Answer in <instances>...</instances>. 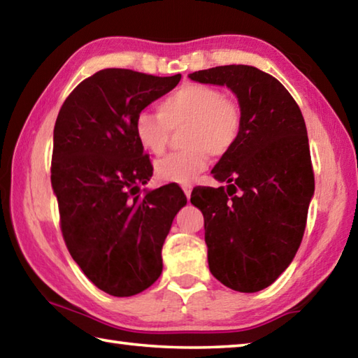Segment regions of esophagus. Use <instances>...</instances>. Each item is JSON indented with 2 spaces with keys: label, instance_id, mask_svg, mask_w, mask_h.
<instances>
[{
  "label": "esophagus",
  "instance_id": "esophagus-1",
  "mask_svg": "<svg viewBox=\"0 0 358 358\" xmlns=\"http://www.w3.org/2000/svg\"><path fill=\"white\" fill-rule=\"evenodd\" d=\"M181 189L185 191V194H186V197H187V199L191 197V192H192V185H189V183H183V185H181Z\"/></svg>",
  "mask_w": 358,
  "mask_h": 358
}]
</instances>
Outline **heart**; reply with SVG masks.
Wrapping results in <instances>:
<instances>
[{"label": "heart", "mask_w": 358, "mask_h": 358, "mask_svg": "<svg viewBox=\"0 0 358 358\" xmlns=\"http://www.w3.org/2000/svg\"><path fill=\"white\" fill-rule=\"evenodd\" d=\"M185 124V150L166 156L156 164V175L171 183H189L208 164L210 153L222 156L237 143L243 128V113L234 99L207 83H186L157 102V113L137 112L134 136L147 153L161 156L171 129Z\"/></svg>", "instance_id": "obj_1"}]
</instances>
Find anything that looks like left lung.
<instances>
[{
    "label": "left lung",
    "mask_w": 358,
    "mask_h": 358,
    "mask_svg": "<svg viewBox=\"0 0 358 358\" xmlns=\"http://www.w3.org/2000/svg\"><path fill=\"white\" fill-rule=\"evenodd\" d=\"M189 78L226 85L243 113L237 143L211 171L227 187H194L191 203L203 213L211 275L257 292L287 268L305 234L314 194L305 120L281 82L252 66H216Z\"/></svg>",
    "instance_id": "8db88e82"
}]
</instances>
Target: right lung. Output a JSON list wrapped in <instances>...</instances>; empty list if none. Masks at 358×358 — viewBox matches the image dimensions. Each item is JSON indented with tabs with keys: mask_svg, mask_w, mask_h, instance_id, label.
Instances as JSON below:
<instances>
[{
	"mask_svg": "<svg viewBox=\"0 0 358 358\" xmlns=\"http://www.w3.org/2000/svg\"><path fill=\"white\" fill-rule=\"evenodd\" d=\"M180 78L102 69L59 108L50 169L59 227L85 276L113 296L141 294L159 278L162 245L186 205L175 183L141 194L153 166L132 129L137 112Z\"/></svg>",
	"mask_w": 358,
	"mask_h": 358,
	"instance_id": "right-lung-1",
	"label": "right lung"
}]
</instances>
